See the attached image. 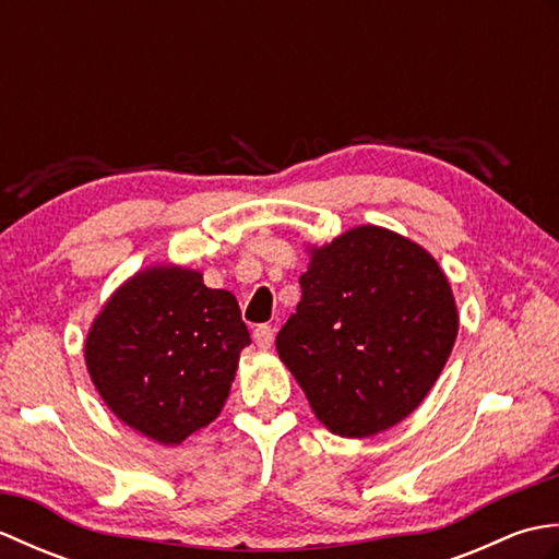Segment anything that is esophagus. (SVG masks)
Here are the masks:
<instances>
[{
  "label": "esophagus",
  "mask_w": 559,
  "mask_h": 559,
  "mask_svg": "<svg viewBox=\"0 0 559 559\" xmlns=\"http://www.w3.org/2000/svg\"><path fill=\"white\" fill-rule=\"evenodd\" d=\"M252 336H254V343H257L259 348H271V343H273V329H271L269 324L254 326Z\"/></svg>",
  "instance_id": "obj_1"
}]
</instances>
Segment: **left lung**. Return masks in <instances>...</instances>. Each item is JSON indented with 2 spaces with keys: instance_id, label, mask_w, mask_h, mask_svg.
I'll return each instance as SVG.
<instances>
[{
  "instance_id": "obj_1",
  "label": "left lung",
  "mask_w": 559,
  "mask_h": 559,
  "mask_svg": "<svg viewBox=\"0 0 559 559\" xmlns=\"http://www.w3.org/2000/svg\"><path fill=\"white\" fill-rule=\"evenodd\" d=\"M300 288L276 348L317 418L341 437H372L418 408L459 331L437 261L362 225L314 249Z\"/></svg>"
}]
</instances>
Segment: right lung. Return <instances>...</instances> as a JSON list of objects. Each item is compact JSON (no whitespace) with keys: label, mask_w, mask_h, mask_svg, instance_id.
<instances>
[{"label":"right lung","mask_w":559,"mask_h":559,"mask_svg":"<svg viewBox=\"0 0 559 559\" xmlns=\"http://www.w3.org/2000/svg\"><path fill=\"white\" fill-rule=\"evenodd\" d=\"M240 305L189 269H148L117 290L86 338V365L117 418L180 444L221 413L249 346Z\"/></svg>","instance_id":"add662e5"}]
</instances>
